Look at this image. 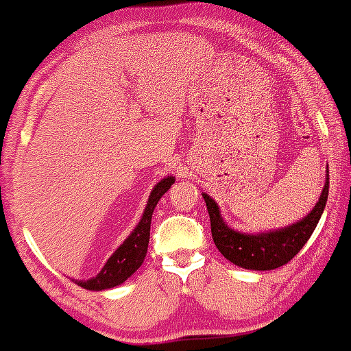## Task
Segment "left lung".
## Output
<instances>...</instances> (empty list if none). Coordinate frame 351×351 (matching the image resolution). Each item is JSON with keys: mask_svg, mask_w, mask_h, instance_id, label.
<instances>
[{"mask_svg": "<svg viewBox=\"0 0 351 351\" xmlns=\"http://www.w3.org/2000/svg\"><path fill=\"white\" fill-rule=\"evenodd\" d=\"M206 210L210 215L211 236L218 247L229 262L247 270H275L291 261L308 242L311 234L317 226L319 219L326 208L328 197V167L326 172V184L319 202L300 221L289 226L271 229L265 232H241L229 228L223 219L218 203L208 193L202 192Z\"/></svg>", "mask_w": 351, "mask_h": 351, "instance_id": "left-lung-1", "label": "left lung"}]
</instances>
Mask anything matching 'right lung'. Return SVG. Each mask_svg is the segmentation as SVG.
<instances>
[{
    "mask_svg": "<svg viewBox=\"0 0 351 351\" xmlns=\"http://www.w3.org/2000/svg\"><path fill=\"white\" fill-rule=\"evenodd\" d=\"M174 182L176 177L167 176L164 177L161 182L154 185L136 228L130 232V236L122 242V245L110 255L109 261L102 267V270L90 280H76L77 287L89 289V291H102V289L119 287V285L125 283L130 276L135 274L138 268L141 267L143 261H145L146 252H148L153 211L158 202L161 200V197L171 189V185Z\"/></svg>",
    "mask_w": 351,
    "mask_h": 351,
    "instance_id": "obj_1",
    "label": "right lung"
}]
</instances>
